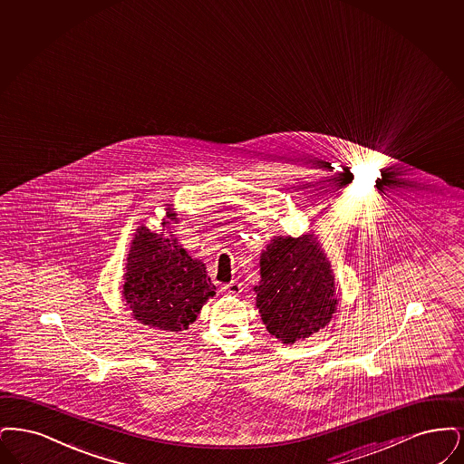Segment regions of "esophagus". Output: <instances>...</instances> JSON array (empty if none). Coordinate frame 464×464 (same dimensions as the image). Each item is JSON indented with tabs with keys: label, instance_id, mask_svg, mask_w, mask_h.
I'll use <instances>...</instances> for the list:
<instances>
[{
	"label": "esophagus",
	"instance_id": "esophagus-1",
	"mask_svg": "<svg viewBox=\"0 0 464 464\" xmlns=\"http://www.w3.org/2000/svg\"><path fill=\"white\" fill-rule=\"evenodd\" d=\"M222 293L227 296H239L242 293V285L239 283L225 284L222 287Z\"/></svg>",
	"mask_w": 464,
	"mask_h": 464
}]
</instances>
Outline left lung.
I'll return each instance as SVG.
<instances>
[{
	"mask_svg": "<svg viewBox=\"0 0 464 464\" xmlns=\"http://www.w3.org/2000/svg\"><path fill=\"white\" fill-rule=\"evenodd\" d=\"M260 276L256 308L279 342L295 344L331 323L338 304L334 274L314 232L272 237L260 255Z\"/></svg>",
	"mask_w": 464,
	"mask_h": 464,
	"instance_id": "8db88e82",
	"label": "left lung"
}]
</instances>
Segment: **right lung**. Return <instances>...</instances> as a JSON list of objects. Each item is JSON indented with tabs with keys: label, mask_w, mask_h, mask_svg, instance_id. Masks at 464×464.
Segmentation results:
<instances>
[{
	"label": "right lung",
	"mask_w": 464,
	"mask_h": 464,
	"mask_svg": "<svg viewBox=\"0 0 464 464\" xmlns=\"http://www.w3.org/2000/svg\"><path fill=\"white\" fill-rule=\"evenodd\" d=\"M162 232L139 225L133 234L122 276V303L137 323L180 333L196 323L202 304L213 298L215 285L206 265L183 249L171 222H179L173 204H166Z\"/></svg>",
	"instance_id": "add662e5"
}]
</instances>
